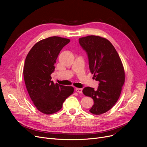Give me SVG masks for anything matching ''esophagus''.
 Segmentation results:
<instances>
[{
  "mask_svg": "<svg viewBox=\"0 0 147 147\" xmlns=\"http://www.w3.org/2000/svg\"><path fill=\"white\" fill-rule=\"evenodd\" d=\"M76 91L77 92H78V93H82V88H76Z\"/></svg>",
  "mask_w": 147,
  "mask_h": 147,
  "instance_id": "1",
  "label": "esophagus"
}]
</instances>
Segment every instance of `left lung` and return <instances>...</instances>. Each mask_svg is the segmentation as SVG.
Returning a JSON list of instances; mask_svg holds the SVG:
<instances>
[{"label":"left lung","instance_id":"left-lung-1","mask_svg":"<svg viewBox=\"0 0 147 147\" xmlns=\"http://www.w3.org/2000/svg\"><path fill=\"white\" fill-rule=\"evenodd\" d=\"M79 43L86 52L90 72L98 81L97 90L86 87L83 93L94 100L89 111L99 115L110 110L116 103L125 82V71L117 52L105 38L88 36L80 38Z\"/></svg>","mask_w":147,"mask_h":147}]
</instances>
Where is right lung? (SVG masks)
I'll return each mask as SVG.
<instances>
[{
    "instance_id": "1",
    "label": "right lung",
    "mask_w": 147,
    "mask_h": 147,
    "mask_svg": "<svg viewBox=\"0 0 147 147\" xmlns=\"http://www.w3.org/2000/svg\"><path fill=\"white\" fill-rule=\"evenodd\" d=\"M70 40L53 36L36 43L27 54L23 74L29 96L38 111L53 114L74 92L72 86L55 84L51 74L61 49Z\"/></svg>"
}]
</instances>
